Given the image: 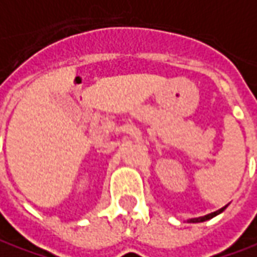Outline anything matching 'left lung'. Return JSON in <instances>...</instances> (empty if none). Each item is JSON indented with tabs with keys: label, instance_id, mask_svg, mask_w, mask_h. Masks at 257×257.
Segmentation results:
<instances>
[{
	"label": "left lung",
	"instance_id": "8db88e82",
	"mask_svg": "<svg viewBox=\"0 0 257 257\" xmlns=\"http://www.w3.org/2000/svg\"><path fill=\"white\" fill-rule=\"evenodd\" d=\"M227 208V205L226 206H223L222 209H219V210H216V212H212V213H209V215H205V216H200V217H193V219H189L188 222H192V223H198V222H205V220H209V219H212V217H215L216 215H219V213H222L225 209Z\"/></svg>",
	"mask_w": 257,
	"mask_h": 257
}]
</instances>
